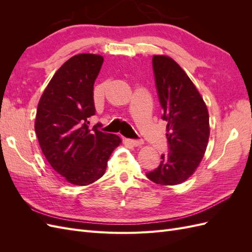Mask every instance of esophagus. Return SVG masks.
<instances>
[{
    "label": "esophagus",
    "instance_id": "esophagus-1",
    "mask_svg": "<svg viewBox=\"0 0 252 252\" xmlns=\"http://www.w3.org/2000/svg\"><path fill=\"white\" fill-rule=\"evenodd\" d=\"M127 142L132 145V146H141V145L144 143L142 139H139V140H133V139H128Z\"/></svg>",
    "mask_w": 252,
    "mask_h": 252
}]
</instances>
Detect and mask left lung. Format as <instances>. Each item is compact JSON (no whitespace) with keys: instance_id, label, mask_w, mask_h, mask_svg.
Listing matches in <instances>:
<instances>
[{"instance_id":"left-lung-1","label":"left lung","mask_w":252,"mask_h":252,"mask_svg":"<svg viewBox=\"0 0 252 252\" xmlns=\"http://www.w3.org/2000/svg\"><path fill=\"white\" fill-rule=\"evenodd\" d=\"M152 69L169 151L146 175L158 185H177L195 171L204 157L209 139L208 110L191 80L171 58L155 56Z\"/></svg>"}]
</instances>
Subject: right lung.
Listing matches in <instances>:
<instances>
[{
	"instance_id": "right-lung-1",
	"label": "right lung",
	"mask_w": 252,
	"mask_h": 252,
	"mask_svg": "<svg viewBox=\"0 0 252 252\" xmlns=\"http://www.w3.org/2000/svg\"><path fill=\"white\" fill-rule=\"evenodd\" d=\"M103 57L82 53L65 62L50 80L37 105L34 129L51 167L74 185L86 186L100 179L114 148L117 134L89 128L95 114L94 81Z\"/></svg>"
}]
</instances>
